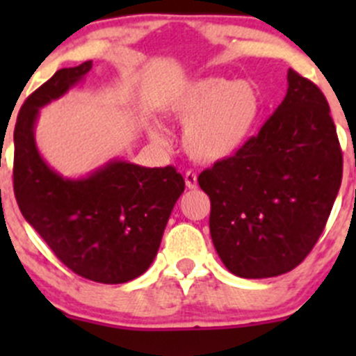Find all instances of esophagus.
Listing matches in <instances>:
<instances>
[{"label": "esophagus", "instance_id": "esophagus-1", "mask_svg": "<svg viewBox=\"0 0 356 356\" xmlns=\"http://www.w3.org/2000/svg\"><path fill=\"white\" fill-rule=\"evenodd\" d=\"M184 181H186V188L188 189H196L198 188V175L195 172H186L184 174Z\"/></svg>", "mask_w": 356, "mask_h": 356}]
</instances>
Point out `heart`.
<instances>
[{"mask_svg":"<svg viewBox=\"0 0 356 356\" xmlns=\"http://www.w3.org/2000/svg\"><path fill=\"white\" fill-rule=\"evenodd\" d=\"M260 108V95L250 82L207 77L186 84L168 102L167 113L186 124L184 152L193 160L210 163L234 155L245 145ZM148 132L153 141L163 143L158 129L149 127Z\"/></svg>","mask_w":356,"mask_h":356,"instance_id":"b5f03b06","label":"heart"}]
</instances>
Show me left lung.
Returning <instances> with one entry per match:
<instances>
[{
    "label": "left lung",
    "mask_w": 356,
    "mask_h": 356,
    "mask_svg": "<svg viewBox=\"0 0 356 356\" xmlns=\"http://www.w3.org/2000/svg\"><path fill=\"white\" fill-rule=\"evenodd\" d=\"M277 110L232 156L200 174L210 196V234L229 272L275 277L301 264L321 238L343 177L329 103L289 68Z\"/></svg>",
    "instance_id": "1"
}]
</instances>
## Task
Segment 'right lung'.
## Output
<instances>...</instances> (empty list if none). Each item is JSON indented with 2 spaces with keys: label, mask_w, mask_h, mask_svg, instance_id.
<instances>
[{
  "label": "right lung",
  "mask_w": 356,
  "mask_h": 356,
  "mask_svg": "<svg viewBox=\"0 0 356 356\" xmlns=\"http://www.w3.org/2000/svg\"><path fill=\"white\" fill-rule=\"evenodd\" d=\"M92 62L62 68L24 102L13 132V191L25 220L81 277L122 284L148 270L184 179L172 165L108 161L84 179H63L38 152L39 108L77 84Z\"/></svg>",
  "instance_id": "1"
}]
</instances>
